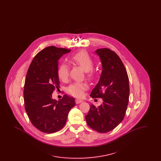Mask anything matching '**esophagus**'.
<instances>
[{
    "label": "esophagus",
    "instance_id": "obj_1",
    "mask_svg": "<svg viewBox=\"0 0 161 161\" xmlns=\"http://www.w3.org/2000/svg\"><path fill=\"white\" fill-rule=\"evenodd\" d=\"M83 101V100H80V99H78V98H77V99L75 100V103H76V104L81 103H82Z\"/></svg>",
    "mask_w": 161,
    "mask_h": 161
}]
</instances>
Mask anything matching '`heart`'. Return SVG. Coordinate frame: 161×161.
Returning <instances> with one entry per match:
<instances>
[{
    "instance_id": "heart-1",
    "label": "heart",
    "mask_w": 161,
    "mask_h": 161,
    "mask_svg": "<svg viewBox=\"0 0 161 161\" xmlns=\"http://www.w3.org/2000/svg\"><path fill=\"white\" fill-rule=\"evenodd\" d=\"M70 61L74 64L84 69L86 77L89 80H93L94 79L95 73L92 69L94 63L92 58L86 51H80L73 54L70 57ZM69 74V66L65 63H61L57 70V75L59 79L62 81H66L68 78ZM87 88V86L84 83H74L68 87L67 92L75 97H81Z\"/></svg>"
}]
</instances>
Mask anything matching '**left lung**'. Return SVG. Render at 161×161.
<instances>
[{"label":"left lung","instance_id":"left-lung-1","mask_svg":"<svg viewBox=\"0 0 161 161\" xmlns=\"http://www.w3.org/2000/svg\"><path fill=\"white\" fill-rule=\"evenodd\" d=\"M103 70L98 84L91 93L92 98H103L98 107L93 104L85 118L87 125L99 133L114 130L124 118L129 99V83L123 62L114 51L97 49Z\"/></svg>","mask_w":161,"mask_h":161}]
</instances>
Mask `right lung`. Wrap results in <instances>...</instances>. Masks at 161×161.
I'll return each mask as SVG.
<instances>
[{
  "label": "right lung",
  "mask_w": 161,
  "mask_h": 161,
  "mask_svg": "<svg viewBox=\"0 0 161 161\" xmlns=\"http://www.w3.org/2000/svg\"><path fill=\"white\" fill-rule=\"evenodd\" d=\"M71 50L48 46L37 54L28 68L24 85L25 110L33 125L46 133L57 132L64 126L75 99L64 95L61 100L52 94L60 87L58 60Z\"/></svg>",
  "instance_id": "add662e5"
}]
</instances>
